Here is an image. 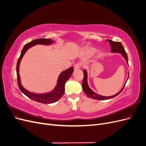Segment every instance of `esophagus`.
Here are the masks:
<instances>
[{"instance_id": "34e87169", "label": "esophagus", "mask_w": 146, "mask_h": 146, "mask_svg": "<svg viewBox=\"0 0 146 146\" xmlns=\"http://www.w3.org/2000/svg\"><path fill=\"white\" fill-rule=\"evenodd\" d=\"M82 67V64L80 63H77L76 64L74 65V69L75 70H77L80 69Z\"/></svg>"}]
</instances>
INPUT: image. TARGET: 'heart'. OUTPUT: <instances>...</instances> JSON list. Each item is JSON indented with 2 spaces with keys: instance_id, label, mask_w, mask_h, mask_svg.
I'll list each match as a JSON object with an SVG mask.
<instances>
[{
  "instance_id": "heart-1",
  "label": "heart",
  "mask_w": 146,
  "mask_h": 146,
  "mask_svg": "<svg viewBox=\"0 0 146 146\" xmlns=\"http://www.w3.org/2000/svg\"><path fill=\"white\" fill-rule=\"evenodd\" d=\"M95 52H96V50L94 49H92V48H90V49L87 50L88 54H89L90 55H93Z\"/></svg>"
}]
</instances>
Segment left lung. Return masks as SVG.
I'll use <instances>...</instances> for the list:
<instances>
[{
  "label": "left lung",
  "instance_id": "obj_1",
  "mask_svg": "<svg viewBox=\"0 0 146 146\" xmlns=\"http://www.w3.org/2000/svg\"><path fill=\"white\" fill-rule=\"evenodd\" d=\"M107 41L109 42L110 46H111V52H113V53H119V54H122V55L123 56V58H124L125 60H126L127 64H129V63H128V56H127V53L125 52L124 48H123L121 42H114V41H113L111 40H109V39H108ZM83 74H84V77H83V82H82L83 90L84 92H85V93L86 94L87 96H88L90 98L96 99V100H108V99H112L113 98H115L116 96L119 95L122 91V90H123V88H124L125 85L126 84V83H125V85H123V88L121 89V90L119 91V92H117L116 94H114V95L111 96H101V95H99L98 94L96 93V92H94V91H92L90 89L89 86H88V82H87L88 76H87V72H86V70L85 69H84V70H83ZM128 79H129V76H128L127 81L128 80ZM127 81H126V82H127Z\"/></svg>",
  "mask_w": 146,
  "mask_h": 146
}]
</instances>
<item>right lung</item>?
<instances>
[{"instance_id":"right-lung-1","label":"right lung","mask_w":146,"mask_h":146,"mask_svg":"<svg viewBox=\"0 0 146 146\" xmlns=\"http://www.w3.org/2000/svg\"><path fill=\"white\" fill-rule=\"evenodd\" d=\"M54 41L52 40L51 39H45V38H39L35 39V40L31 41L24 46L23 50L21 51V54L19 58L17 60V66H16V72H17V85H18L19 90L21 91L24 93L29 98L34 101L38 102L42 104H52L55 102L58 101L61 97L63 96L64 92V85L66 82L68 81V79L72 76V74L74 71V68L71 67L68 69H66L61 72L58 78L57 81V85L55 88L52 91L47 92V93L44 94H36L33 92H31L23 86L21 82L20 76L19 74V64L23 58L24 55L29 48L32 47L33 46L37 44H42V45H50Z\"/></svg>"}]
</instances>
